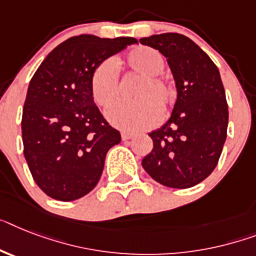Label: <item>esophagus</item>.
<instances>
[{"label": "esophagus", "instance_id": "esophagus-1", "mask_svg": "<svg viewBox=\"0 0 256 256\" xmlns=\"http://www.w3.org/2000/svg\"><path fill=\"white\" fill-rule=\"evenodd\" d=\"M133 137H134V134H132V133H128V132L122 133V140L123 141L130 140V138H133Z\"/></svg>", "mask_w": 256, "mask_h": 256}]
</instances>
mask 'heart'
I'll list each match as a JSON object with an SVG mask.
<instances>
[{
  "mask_svg": "<svg viewBox=\"0 0 256 256\" xmlns=\"http://www.w3.org/2000/svg\"><path fill=\"white\" fill-rule=\"evenodd\" d=\"M124 62L141 78L134 90L133 102L119 103L110 110L107 118L116 128L126 132L148 130L158 123L160 112L166 114L175 100L174 85L161 74L164 58L148 46H138L126 54ZM90 92L95 104L108 108L118 99L119 78L111 60H103L90 76Z\"/></svg>",
  "mask_w": 256,
  "mask_h": 256,
  "instance_id": "b5f03b06",
  "label": "heart"
}]
</instances>
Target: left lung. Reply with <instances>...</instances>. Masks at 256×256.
Listing matches in <instances>:
<instances>
[{
    "instance_id": "left-lung-1",
    "label": "left lung",
    "mask_w": 256,
    "mask_h": 256,
    "mask_svg": "<svg viewBox=\"0 0 256 256\" xmlns=\"http://www.w3.org/2000/svg\"><path fill=\"white\" fill-rule=\"evenodd\" d=\"M168 58L178 98L168 123L149 136L153 150L142 168L171 188L199 184L218 164L226 140V96L216 64L190 38L168 32L141 38Z\"/></svg>"
}]
</instances>
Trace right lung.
<instances>
[{"mask_svg": "<svg viewBox=\"0 0 256 256\" xmlns=\"http://www.w3.org/2000/svg\"><path fill=\"white\" fill-rule=\"evenodd\" d=\"M137 43L134 38L80 35L57 46L30 81L22 112L23 154L34 180L52 199L88 195L107 152L122 141L90 92L94 68Z\"/></svg>", "mask_w": 256, "mask_h": 256, "instance_id": "right-lung-1", "label": "right lung"}]
</instances>
